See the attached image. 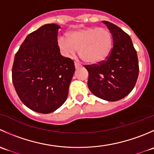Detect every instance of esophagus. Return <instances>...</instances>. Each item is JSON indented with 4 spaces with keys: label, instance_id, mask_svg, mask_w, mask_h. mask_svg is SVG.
<instances>
[{
    "label": "esophagus",
    "instance_id": "obj_1",
    "mask_svg": "<svg viewBox=\"0 0 154 154\" xmlns=\"http://www.w3.org/2000/svg\"><path fill=\"white\" fill-rule=\"evenodd\" d=\"M74 66H75V68H78L79 67H80V66H81V65H80V63H77V62H75V63H74Z\"/></svg>",
    "mask_w": 154,
    "mask_h": 154
}]
</instances>
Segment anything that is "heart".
<instances>
[{
	"mask_svg": "<svg viewBox=\"0 0 154 154\" xmlns=\"http://www.w3.org/2000/svg\"><path fill=\"white\" fill-rule=\"evenodd\" d=\"M59 45L66 57H73L79 49V54L86 63L95 64L107 58L112 46V37L105 27H90L70 32L68 38L60 37Z\"/></svg>",
	"mask_w": 154,
	"mask_h": 154,
	"instance_id": "obj_1",
	"label": "heart"
}]
</instances>
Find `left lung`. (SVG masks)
Returning a JSON list of instances; mask_svg holds the SVG:
<instances>
[{"instance_id":"left-lung-1","label":"left lung","mask_w":154,"mask_h":154,"mask_svg":"<svg viewBox=\"0 0 154 154\" xmlns=\"http://www.w3.org/2000/svg\"><path fill=\"white\" fill-rule=\"evenodd\" d=\"M102 22L111 32L113 46L106 60L84 66L88 72V86L96 97L117 101L134 88L139 76V60L128 34L112 23Z\"/></svg>"}]
</instances>
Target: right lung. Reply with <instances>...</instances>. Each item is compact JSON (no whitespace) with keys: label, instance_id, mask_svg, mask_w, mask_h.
I'll use <instances>...</instances> for the list:
<instances>
[{"label":"right lung","instance_id":"right-lung-1","mask_svg":"<svg viewBox=\"0 0 154 154\" xmlns=\"http://www.w3.org/2000/svg\"><path fill=\"white\" fill-rule=\"evenodd\" d=\"M60 28L48 24L29 33L15 54L12 66V83L20 100L43 114L65 103L75 71L74 61L60 54Z\"/></svg>","mask_w":154,"mask_h":154}]
</instances>
